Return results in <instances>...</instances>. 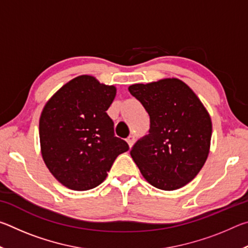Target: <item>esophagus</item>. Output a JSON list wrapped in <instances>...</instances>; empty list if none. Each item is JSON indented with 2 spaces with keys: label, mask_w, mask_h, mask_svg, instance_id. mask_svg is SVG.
I'll return each instance as SVG.
<instances>
[{
  "label": "esophagus",
  "mask_w": 248,
  "mask_h": 248,
  "mask_svg": "<svg viewBox=\"0 0 248 248\" xmlns=\"http://www.w3.org/2000/svg\"><path fill=\"white\" fill-rule=\"evenodd\" d=\"M134 141H136V138H134V136H130L128 139H127V142H128V144H129L130 148H131V146L133 145Z\"/></svg>",
  "instance_id": "obj_1"
}]
</instances>
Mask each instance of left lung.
<instances>
[{
	"label": "left lung",
	"instance_id": "left-lung-1",
	"mask_svg": "<svg viewBox=\"0 0 248 248\" xmlns=\"http://www.w3.org/2000/svg\"><path fill=\"white\" fill-rule=\"evenodd\" d=\"M150 116L149 134L136 142L131 156L152 186L175 190L191 182L207 161L211 118L200 99L178 78L129 86Z\"/></svg>",
	"mask_w": 248,
	"mask_h": 248
}]
</instances>
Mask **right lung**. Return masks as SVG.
I'll use <instances>...</instances> for the list:
<instances>
[{
	"instance_id": "obj_1",
	"label": "right lung",
	"mask_w": 248,
	"mask_h": 248,
	"mask_svg": "<svg viewBox=\"0 0 248 248\" xmlns=\"http://www.w3.org/2000/svg\"><path fill=\"white\" fill-rule=\"evenodd\" d=\"M116 87L91 75L66 83L48 100L39 120L41 155L54 177L73 190H89L107 177L129 145L117 138L106 110Z\"/></svg>"
}]
</instances>
